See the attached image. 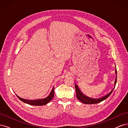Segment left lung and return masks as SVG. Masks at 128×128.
<instances>
[{"label":"left lung","mask_w":128,"mask_h":128,"mask_svg":"<svg viewBox=\"0 0 128 128\" xmlns=\"http://www.w3.org/2000/svg\"><path fill=\"white\" fill-rule=\"evenodd\" d=\"M115 72H116V74L117 75L116 69V70H115ZM116 81H117V77H116V79H115V83H114L115 84V86L116 83ZM115 86L113 88V90H112L109 93V94H106V96H103L102 97L99 98H98V99H94V98L88 97V96H86V95H84L83 94V93L81 92V91L80 90V88H78V86H77L76 84H75L77 98L78 99L80 100V101L81 102H83V104H98V103H99L100 102H102L103 100L107 99L108 97V96H109L111 94L112 92L113 91V90L115 88Z\"/></svg>","instance_id":"obj_1"}]
</instances>
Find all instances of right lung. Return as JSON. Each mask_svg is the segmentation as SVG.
Masks as SVG:
<instances>
[{
    "instance_id": "right-lung-1",
    "label": "right lung",
    "mask_w": 128,
    "mask_h": 128,
    "mask_svg": "<svg viewBox=\"0 0 128 128\" xmlns=\"http://www.w3.org/2000/svg\"><path fill=\"white\" fill-rule=\"evenodd\" d=\"M54 88H52V90L48 96L44 99H36V100H26L24 99H22L18 96V99L22 102H23L24 103H26L27 104H30V105H34V106H42L45 105V104H47L48 102H49L51 100L53 99L54 97Z\"/></svg>"
}]
</instances>
